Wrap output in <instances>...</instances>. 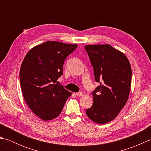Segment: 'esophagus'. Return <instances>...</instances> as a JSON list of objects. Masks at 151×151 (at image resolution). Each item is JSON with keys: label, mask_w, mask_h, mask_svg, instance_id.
<instances>
[{"label": "esophagus", "mask_w": 151, "mask_h": 151, "mask_svg": "<svg viewBox=\"0 0 151 151\" xmlns=\"http://www.w3.org/2000/svg\"><path fill=\"white\" fill-rule=\"evenodd\" d=\"M76 95L77 96H79V97H81V96L83 95V93L82 92H78V93H76Z\"/></svg>", "instance_id": "obj_1"}]
</instances>
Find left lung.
Instances as JSON below:
<instances>
[{
  "instance_id": "8db88e82",
  "label": "left lung",
  "mask_w": 151,
  "mask_h": 151,
  "mask_svg": "<svg viewBox=\"0 0 151 151\" xmlns=\"http://www.w3.org/2000/svg\"><path fill=\"white\" fill-rule=\"evenodd\" d=\"M100 86L93 91V104L86 110L87 116L99 124L112 121L126 104L131 87L132 69L124 54L106 45H86Z\"/></svg>"
}]
</instances>
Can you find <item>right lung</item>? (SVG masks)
Returning <instances> with one entry per match:
<instances>
[{
	"mask_svg": "<svg viewBox=\"0 0 151 151\" xmlns=\"http://www.w3.org/2000/svg\"><path fill=\"white\" fill-rule=\"evenodd\" d=\"M77 45L49 41L33 47L22 61L19 78L25 102L43 121L53 119L62 112L71 93L57 80L63 75L64 61Z\"/></svg>",
	"mask_w": 151,
	"mask_h": 151,
	"instance_id": "obj_1",
	"label": "right lung"
}]
</instances>
